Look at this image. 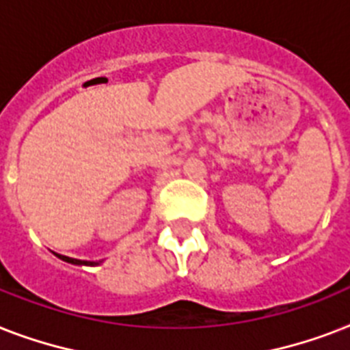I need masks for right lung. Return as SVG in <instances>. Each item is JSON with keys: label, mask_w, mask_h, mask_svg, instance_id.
Returning <instances> with one entry per match:
<instances>
[{"label": "right lung", "mask_w": 350, "mask_h": 350, "mask_svg": "<svg viewBox=\"0 0 350 350\" xmlns=\"http://www.w3.org/2000/svg\"><path fill=\"white\" fill-rule=\"evenodd\" d=\"M59 260L67 261V263H72V265H100L101 261H83V260H76V258H68V256L56 254Z\"/></svg>", "instance_id": "1"}]
</instances>
